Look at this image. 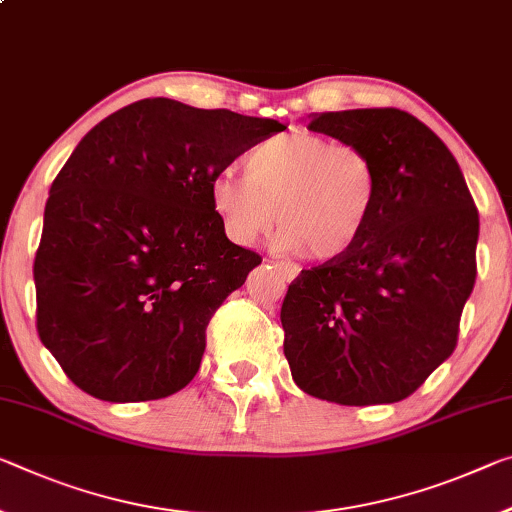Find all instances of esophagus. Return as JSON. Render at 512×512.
Masks as SVG:
<instances>
[{"label":"esophagus","instance_id":"obj_1","mask_svg":"<svg viewBox=\"0 0 512 512\" xmlns=\"http://www.w3.org/2000/svg\"><path fill=\"white\" fill-rule=\"evenodd\" d=\"M275 266H278L280 269V273H282V278H285L287 282H291V280H296V275L300 273V269H298V264H291V262H273Z\"/></svg>","mask_w":512,"mask_h":512}]
</instances>
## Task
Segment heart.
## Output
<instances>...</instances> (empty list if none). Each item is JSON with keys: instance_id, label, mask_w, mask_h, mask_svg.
Returning a JSON list of instances; mask_svg holds the SVG:
<instances>
[{"instance_id": "obj_1", "label": "heart", "mask_w": 512, "mask_h": 512, "mask_svg": "<svg viewBox=\"0 0 512 512\" xmlns=\"http://www.w3.org/2000/svg\"><path fill=\"white\" fill-rule=\"evenodd\" d=\"M246 175L221 170L212 205L225 232L250 246L275 223V248L310 259L346 255L367 232L380 193L378 168L355 143L289 132L257 143Z\"/></svg>"}]
</instances>
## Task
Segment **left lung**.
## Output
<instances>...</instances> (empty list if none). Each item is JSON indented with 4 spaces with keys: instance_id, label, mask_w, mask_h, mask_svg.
Segmentation results:
<instances>
[{
    "instance_id": "obj_1",
    "label": "left lung",
    "mask_w": 512,
    "mask_h": 512,
    "mask_svg": "<svg viewBox=\"0 0 512 512\" xmlns=\"http://www.w3.org/2000/svg\"><path fill=\"white\" fill-rule=\"evenodd\" d=\"M307 127L367 150L380 193L362 239L289 285L280 319L291 376L339 405L403 401L458 344L478 209L449 148L408 111H328Z\"/></svg>"
}]
</instances>
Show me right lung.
Returning a JSON list of instances; mask_svg holds the SVG:
<instances>
[{
    "instance_id": "1",
    "label": "right lung",
    "mask_w": 512,
    "mask_h": 512,
    "mask_svg": "<svg viewBox=\"0 0 512 512\" xmlns=\"http://www.w3.org/2000/svg\"><path fill=\"white\" fill-rule=\"evenodd\" d=\"M282 129L148 97L79 141L34 262L38 337L79 389L134 403L191 383L214 312L262 264L225 237L212 180Z\"/></svg>"
}]
</instances>
